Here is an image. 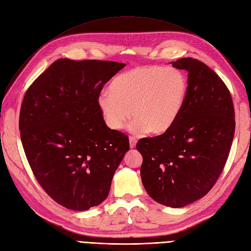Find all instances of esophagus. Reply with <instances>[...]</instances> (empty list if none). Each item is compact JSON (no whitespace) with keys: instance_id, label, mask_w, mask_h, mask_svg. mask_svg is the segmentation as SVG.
I'll return each instance as SVG.
<instances>
[{"instance_id":"1","label":"esophagus","mask_w":251,"mask_h":251,"mask_svg":"<svg viewBox=\"0 0 251 251\" xmlns=\"http://www.w3.org/2000/svg\"><path fill=\"white\" fill-rule=\"evenodd\" d=\"M128 140H129V148H131V149H134L135 146H136V143H137L136 138H135V137H129V138H128Z\"/></svg>"}]
</instances>
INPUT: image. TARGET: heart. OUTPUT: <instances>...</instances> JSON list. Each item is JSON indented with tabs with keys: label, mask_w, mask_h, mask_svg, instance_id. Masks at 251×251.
Returning a JSON list of instances; mask_svg holds the SVG:
<instances>
[{
	"label": "heart",
	"mask_w": 251,
	"mask_h": 251,
	"mask_svg": "<svg viewBox=\"0 0 251 251\" xmlns=\"http://www.w3.org/2000/svg\"><path fill=\"white\" fill-rule=\"evenodd\" d=\"M187 92L188 80L180 70L140 66L115 76L110 92L99 96L98 106L107 126L114 131L122 129L132 115V132L159 135L176 123Z\"/></svg>",
	"instance_id": "b5f03b06"
}]
</instances>
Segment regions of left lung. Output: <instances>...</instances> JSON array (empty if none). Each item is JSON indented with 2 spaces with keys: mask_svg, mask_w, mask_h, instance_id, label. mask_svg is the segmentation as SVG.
<instances>
[{
  "mask_svg": "<svg viewBox=\"0 0 251 251\" xmlns=\"http://www.w3.org/2000/svg\"><path fill=\"white\" fill-rule=\"evenodd\" d=\"M172 66L188 73L185 105L168 131L142 138V184L154 201L183 208L208 193L227 160L235 111L223 81L204 63L181 58Z\"/></svg>",
  "mask_w": 251,
  "mask_h": 251,
  "instance_id": "1",
  "label": "left lung"
}]
</instances>
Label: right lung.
I'll list each match as a JSON object with an SVG mask.
<instances>
[{
    "label": "right lung",
    "mask_w": 251,
    "mask_h": 251,
    "mask_svg": "<svg viewBox=\"0 0 251 251\" xmlns=\"http://www.w3.org/2000/svg\"><path fill=\"white\" fill-rule=\"evenodd\" d=\"M124 63L59 59L30 86L21 114V139L34 176L53 200L86 211L108 197L129 150L127 137L107 126L98 98Z\"/></svg>",
    "instance_id": "right-lung-1"
}]
</instances>
